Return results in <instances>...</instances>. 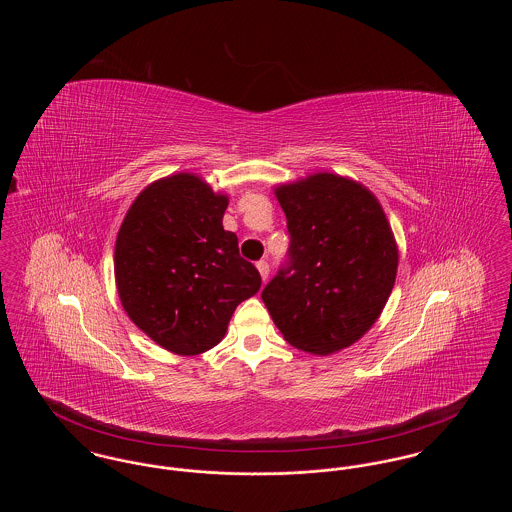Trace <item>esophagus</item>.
<instances>
[{"label": "esophagus", "instance_id": "34e87169", "mask_svg": "<svg viewBox=\"0 0 512 512\" xmlns=\"http://www.w3.org/2000/svg\"><path fill=\"white\" fill-rule=\"evenodd\" d=\"M257 270H259V274H261V278H263V282H265L268 278V272H270L267 261H259V263H257Z\"/></svg>", "mask_w": 512, "mask_h": 512}]
</instances>
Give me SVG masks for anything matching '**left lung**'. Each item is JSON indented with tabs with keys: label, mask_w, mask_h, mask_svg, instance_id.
<instances>
[{
	"label": "left lung",
	"mask_w": 512,
	"mask_h": 512,
	"mask_svg": "<svg viewBox=\"0 0 512 512\" xmlns=\"http://www.w3.org/2000/svg\"><path fill=\"white\" fill-rule=\"evenodd\" d=\"M288 219L290 263L263 290L295 349L330 355L361 340L382 315L399 265L390 222L366 186L315 172L274 186Z\"/></svg>",
	"instance_id": "obj_1"
}]
</instances>
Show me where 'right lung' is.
Returning <instances> with one entry per match:
<instances>
[{
	"label": "right lung",
	"instance_id": "obj_1",
	"mask_svg": "<svg viewBox=\"0 0 512 512\" xmlns=\"http://www.w3.org/2000/svg\"><path fill=\"white\" fill-rule=\"evenodd\" d=\"M228 195L176 172L132 201L115 244V282L128 318L163 349L190 357L215 347L236 307L261 288L259 270L224 230Z\"/></svg>",
	"mask_w": 512,
	"mask_h": 512
}]
</instances>
